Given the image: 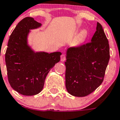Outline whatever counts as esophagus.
<instances>
[{
  "instance_id": "34e87169",
  "label": "esophagus",
  "mask_w": 120,
  "mask_h": 120,
  "mask_svg": "<svg viewBox=\"0 0 120 120\" xmlns=\"http://www.w3.org/2000/svg\"><path fill=\"white\" fill-rule=\"evenodd\" d=\"M65 60H66V56H65V54H63L61 56V61L63 62Z\"/></svg>"
}]
</instances>
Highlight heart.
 Listing matches in <instances>:
<instances>
[{
    "label": "heart",
    "mask_w": 120,
    "mask_h": 120,
    "mask_svg": "<svg viewBox=\"0 0 120 120\" xmlns=\"http://www.w3.org/2000/svg\"><path fill=\"white\" fill-rule=\"evenodd\" d=\"M86 30H82L81 32V33H80V35H79V38H78V40L77 41H81L82 39H83L84 38V37L86 36Z\"/></svg>",
    "instance_id": "b5f03b06"
}]
</instances>
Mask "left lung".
Masks as SVG:
<instances>
[{
	"label": "left lung",
	"instance_id": "1",
	"mask_svg": "<svg viewBox=\"0 0 120 120\" xmlns=\"http://www.w3.org/2000/svg\"><path fill=\"white\" fill-rule=\"evenodd\" d=\"M110 59L109 41L97 23L91 42L66 51V87L70 94L85 97L102 83Z\"/></svg>",
	"mask_w": 120,
	"mask_h": 120
}]
</instances>
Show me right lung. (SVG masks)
<instances>
[{
	"mask_svg": "<svg viewBox=\"0 0 120 120\" xmlns=\"http://www.w3.org/2000/svg\"><path fill=\"white\" fill-rule=\"evenodd\" d=\"M42 24L27 17L11 33L5 54L8 80L13 89L24 96H34L43 88L51 68L60 60L61 52H35L29 44L31 30Z\"/></svg>",
	"mask_w": 120,
	"mask_h": 120,
	"instance_id": "1",
	"label": "right lung"
}]
</instances>
